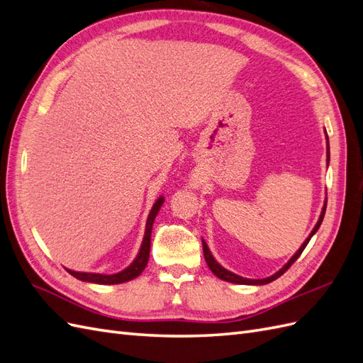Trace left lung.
<instances>
[{
	"mask_svg": "<svg viewBox=\"0 0 363 363\" xmlns=\"http://www.w3.org/2000/svg\"><path fill=\"white\" fill-rule=\"evenodd\" d=\"M328 160H330V151H328V138H327V163H328ZM325 207H327V201L324 203V207H323V212H321V216H320V219H318V223H316V225H315V228L312 230V233L309 235V238H307L306 240H304V244L300 247V250L295 252V255L291 257V260L286 263V265H284L280 271H277L276 274H274V276H271V277H267V279H259V280H251V279H244V277H240V276H236V274H233V272H230V271H227L225 268H223L221 265H219V263L213 259V256L211 255V251H208V248H207V244L204 242L203 240V252H204V259H206V263H207V267L211 268V271L215 274V276L218 277V279H221V280H225V281H230V283H238V284H267V283H271V281H274L276 279H279L280 276H283L284 272H286L291 267H292V263L298 259L300 256H301V252L304 251V248H306V245L309 244V240H311V238L316 233V230L320 228V225H321V223H323V219H324V215H325Z\"/></svg>",
	"mask_w": 363,
	"mask_h": 363,
	"instance_id": "obj_1",
	"label": "left lung"
}]
</instances>
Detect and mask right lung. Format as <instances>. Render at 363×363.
<instances>
[{
	"mask_svg": "<svg viewBox=\"0 0 363 363\" xmlns=\"http://www.w3.org/2000/svg\"><path fill=\"white\" fill-rule=\"evenodd\" d=\"M162 203H163V199H159L155 203V206H152L151 212L148 215V219H147L145 236H144V240H142L139 255L128 268H125L124 271H121L118 274H112V276H104V274H92V272H77V271H71V269H67V271L75 279L83 280V281H89V283H98V284H118V283H124V281L136 279L139 274L145 269L147 263H148L150 245H151V228H152V223H155V218L159 212Z\"/></svg>",
	"mask_w": 363,
	"mask_h": 363,
	"instance_id": "obj_1",
	"label": "right lung"
}]
</instances>
